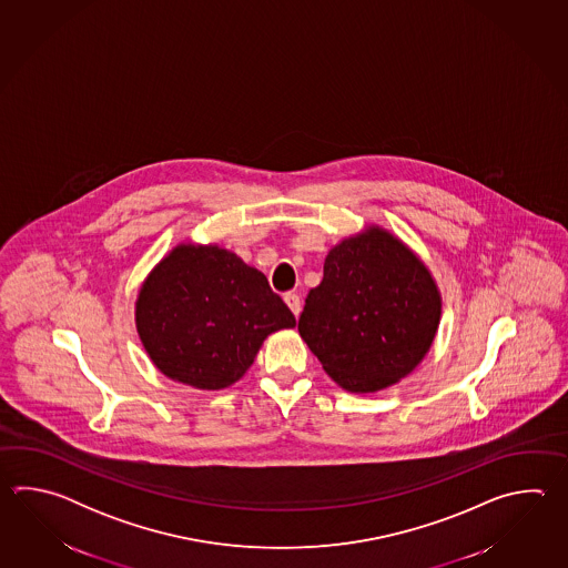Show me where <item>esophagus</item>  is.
<instances>
[{
	"mask_svg": "<svg viewBox=\"0 0 568 568\" xmlns=\"http://www.w3.org/2000/svg\"><path fill=\"white\" fill-rule=\"evenodd\" d=\"M284 301H286V304H288V308L292 311L294 316H298V314H301L302 302L301 296H298L296 292H286V294H284Z\"/></svg>",
	"mask_w": 568,
	"mask_h": 568,
	"instance_id": "esophagus-1",
	"label": "esophagus"
}]
</instances>
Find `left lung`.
<instances>
[{
    "label": "left lung",
    "instance_id": "1",
    "mask_svg": "<svg viewBox=\"0 0 568 568\" xmlns=\"http://www.w3.org/2000/svg\"><path fill=\"white\" fill-rule=\"evenodd\" d=\"M440 321V294L423 262L372 227L335 245L308 292L298 333L338 386L367 394L423 362Z\"/></svg>",
    "mask_w": 568,
    "mask_h": 568
}]
</instances>
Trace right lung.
Segmentation results:
<instances>
[{"instance_id":"1","label":"right lung","mask_w":568,"mask_h":568,"mask_svg":"<svg viewBox=\"0 0 568 568\" xmlns=\"http://www.w3.org/2000/svg\"><path fill=\"white\" fill-rule=\"evenodd\" d=\"M135 325L162 374L199 389H223L247 372L270 333L292 328L296 318L242 257L186 243L145 278Z\"/></svg>"}]
</instances>
